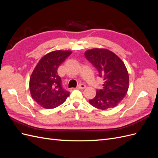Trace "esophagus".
Returning a JSON list of instances; mask_svg holds the SVG:
<instances>
[{
    "label": "esophagus",
    "instance_id": "obj_1",
    "mask_svg": "<svg viewBox=\"0 0 158 158\" xmlns=\"http://www.w3.org/2000/svg\"><path fill=\"white\" fill-rule=\"evenodd\" d=\"M85 85L84 84H80L78 85V89H85Z\"/></svg>",
    "mask_w": 158,
    "mask_h": 158
}]
</instances>
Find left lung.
Segmentation results:
<instances>
[{
  "mask_svg": "<svg viewBox=\"0 0 158 158\" xmlns=\"http://www.w3.org/2000/svg\"><path fill=\"white\" fill-rule=\"evenodd\" d=\"M84 55L104 81L102 88L97 89L95 97L89 103L102 110L116 107L128 89L129 76L125 64L114 52L106 49L88 50Z\"/></svg>",
  "mask_w": 158,
  "mask_h": 158,
  "instance_id": "obj_1",
  "label": "left lung"
}]
</instances>
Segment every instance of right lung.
Listing matches in <instances>:
<instances>
[{"label": "right lung", "mask_w": 158, "mask_h": 158, "mask_svg": "<svg viewBox=\"0 0 158 158\" xmlns=\"http://www.w3.org/2000/svg\"><path fill=\"white\" fill-rule=\"evenodd\" d=\"M71 53L70 51H52L43 56L33 70L30 79V93L42 107L55 108L69 96L70 92L63 88L57 70Z\"/></svg>", "instance_id": "add662e5"}]
</instances>
